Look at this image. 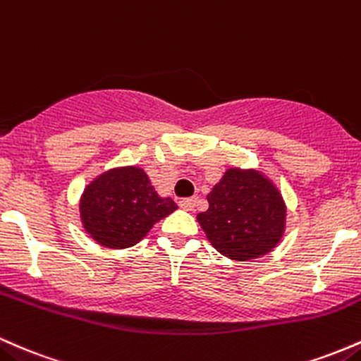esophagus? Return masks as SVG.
<instances>
[{"instance_id":"obj_1","label":"esophagus","mask_w":361,"mask_h":361,"mask_svg":"<svg viewBox=\"0 0 361 361\" xmlns=\"http://www.w3.org/2000/svg\"><path fill=\"white\" fill-rule=\"evenodd\" d=\"M179 206L185 212H192L194 206H196V197H185V200L179 201Z\"/></svg>"}]
</instances>
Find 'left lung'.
<instances>
[{
	"instance_id": "obj_1",
	"label": "left lung",
	"mask_w": 361,
	"mask_h": 361,
	"mask_svg": "<svg viewBox=\"0 0 361 361\" xmlns=\"http://www.w3.org/2000/svg\"><path fill=\"white\" fill-rule=\"evenodd\" d=\"M208 202L197 221L221 256L250 261L271 252L281 240L285 201L259 170L228 169L208 194Z\"/></svg>"
}]
</instances>
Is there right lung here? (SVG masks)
I'll use <instances>...</instances> for the list:
<instances>
[{
  "mask_svg": "<svg viewBox=\"0 0 361 361\" xmlns=\"http://www.w3.org/2000/svg\"><path fill=\"white\" fill-rule=\"evenodd\" d=\"M176 209V202L160 197L140 167H119L100 173L85 188L80 200L85 232L109 249L137 244L157 221Z\"/></svg>",
  "mask_w": 361,
  "mask_h": 361,
  "instance_id": "obj_1",
  "label": "right lung"
}]
</instances>
